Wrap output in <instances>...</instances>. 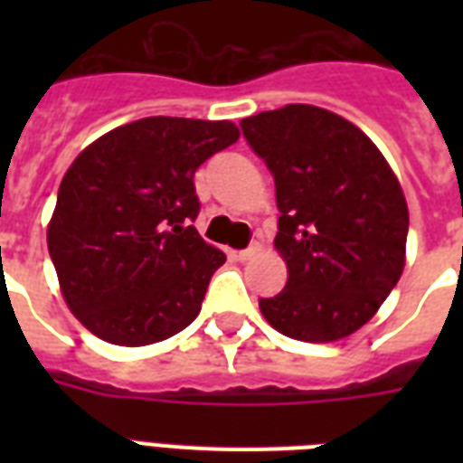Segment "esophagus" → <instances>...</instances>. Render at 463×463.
Here are the masks:
<instances>
[{
  "mask_svg": "<svg viewBox=\"0 0 463 463\" xmlns=\"http://www.w3.org/2000/svg\"><path fill=\"white\" fill-rule=\"evenodd\" d=\"M260 250H261L260 242H252V245L247 247V250H240L235 257H238L240 261H247V260H252V257H257V254H260Z\"/></svg>",
  "mask_w": 463,
  "mask_h": 463,
  "instance_id": "1",
  "label": "esophagus"
}]
</instances>
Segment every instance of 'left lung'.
Listing matches in <instances>:
<instances>
[{"mask_svg": "<svg viewBox=\"0 0 463 463\" xmlns=\"http://www.w3.org/2000/svg\"><path fill=\"white\" fill-rule=\"evenodd\" d=\"M274 175L286 288L261 298L276 331L326 344L351 336L387 300L406 264L409 206L380 148L341 115L286 105L240 122Z\"/></svg>", "mask_w": 463, "mask_h": 463, "instance_id": "1", "label": "left lung"}]
</instances>
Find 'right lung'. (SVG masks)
<instances>
[{"label": "right lung", "instance_id": "add662e5", "mask_svg": "<svg viewBox=\"0 0 463 463\" xmlns=\"http://www.w3.org/2000/svg\"><path fill=\"white\" fill-rule=\"evenodd\" d=\"M221 119L144 118L79 154L57 192L47 250L79 322L118 345H148L194 322L225 254L192 225L194 173L235 144Z\"/></svg>", "mask_w": 463, "mask_h": 463}]
</instances>
